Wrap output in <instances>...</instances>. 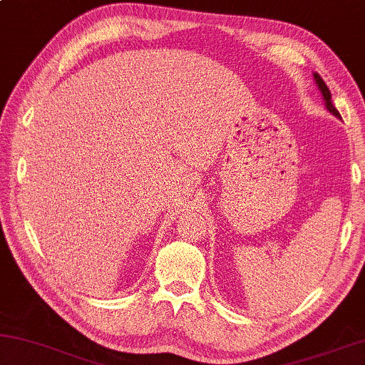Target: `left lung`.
<instances>
[{"label":"left lung","instance_id":"8db88e82","mask_svg":"<svg viewBox=\"0 0 365 365\" xmlns=\"http://www.w3.org/2000/svg\"><path fill=\"white\" fill-rule=\"evenodd\" d=\"M314 81L317 84V88H319V91H321V94L324 97V102H326V108L330 111V113L335 115L336 118H340V113L336 111V108L334 107V103H332V96H330V91L327 88V84L324 83V79L319 75H317V73H314Z\"/></svg>","mask_w":365,"mask_h":365}]
</instances>
